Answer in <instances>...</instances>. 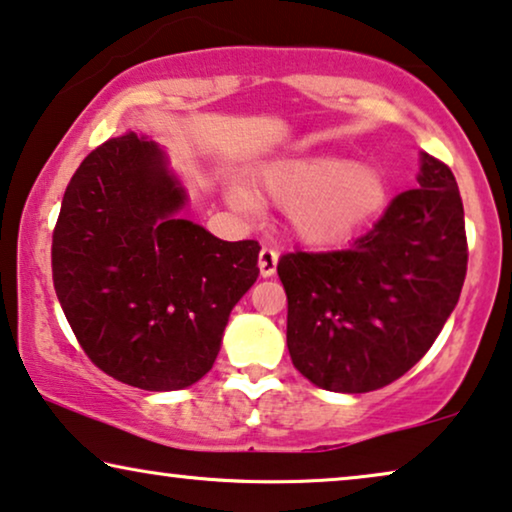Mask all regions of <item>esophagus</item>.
<instances>
[{"mask_svg": "<svg viewBox=\"0 0 512 512\" xmlns=\"http://www.w3.org/2000/svg\"><path fill=\"white\" fill-rule=\"evenodd\" d=\"M277 261H279L277 251L270 249V247H263L261 254H258V270H261V277H272V275H275Z\"/></svg>", "mask_w": 512, "mask_h": 512, "instance_id": "1", "label": "esophagus"}]
</instances>
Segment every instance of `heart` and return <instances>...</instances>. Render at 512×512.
I'll return each mask as SVG.
<instances>
[{
  "instance_id": "heart-1",
  "label": "heart",
  "mask_w": 512,
  "mask_h": 512,
  "mask_svg": "<svg viewBox=\"0 0 512 512\" xmlns=\"http://www.w3.org/2000/svg\"><path fill=\"white\" fill-rule=\"evenodd\" d=\"M261 191L277 207L293 209V228L312 247L352 240L384 212L389 200L380 170L328 156L270 165L261 177ZM228 200L242 212L258 207L254 193L244 186H230Z\"/></svg>"
}]
</instances>
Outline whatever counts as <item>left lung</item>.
I'll use <instances>...</instances> for the list:
<instances>
[{"label": "left lung", "mask_w": 512, "mask_h": 512, "mask_svg": "<svg viewBox=\"0 0 512 512\" xmlns=\"http://www.w3.org/2000/svg\"><path fill=\"white\" fill-rule=\"evenodd\" d=\"M417 181L349 249L279 258L286 347L321 389L387 387L429 352L457 305L468 263L457 179L422 153Z\"/></svg>", "instance_id": "left-lung-1"}]
</instances>
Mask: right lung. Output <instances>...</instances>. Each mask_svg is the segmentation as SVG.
<instances>
[{
    "mask_svg": "<svg viewBox=\"0 0 512 512\" xmlns=\"http://www.w3.org/2000/svg\"><path fill=\"white\" fill-rule=\"evenodd\" d=\"M186 191L135 132L90 151L53 230V286L83 352L146 391L212 370L230 310L258 277L256 240L223 242L179 219Z\"/></svg>",
    "mask_w": 512,
    "mask_h": 512,
    "instance_id": "obj_1",
    "label": "right lung"
}]
</instances>
